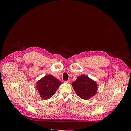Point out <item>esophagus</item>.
<instances>
[{"label":"esophagus","instance_id":"1","mask_svg":"<svg viewBox=\"0 0 131 131\" xmlns=\"http://www.w3.org/2000/svg\"><path fill=\"white\" fill-rule=\"evenodd\" d=\"M70 82V80H67V81H64V82L66 83H69Z\"/></svg>","mask_w":131,"mask_h":131}]
</instances>
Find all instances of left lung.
Returning a JSON list of instances; mask_svg holds the SVG:
<instances>
[{
	"mask_svg": "<svg viewBox=\"0 0 131 131\" xmlns=\"http://www.w3.org/2000/svg\"><path fill=\"white\" fill-rule=\"evenodd\" d=\"M71 85L77 95L84 100L94 96L97 90V83L86 75L78 76Z\"/></svg>",
	"mask_w": 131,
	"mask_h": 131,
	"instance_id": "obj_1",
	"label": "left lung"
}]
</instances>
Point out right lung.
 <instances>
[{"mask_svg": "<svg viewBox=\"0 0 131 131\" xmlns=\"http://www.w3.org/2000/svg\"><path fill=\"white\" fill-rule=\"evenodd\" d=\"M61 84L62 82L58 79L49 74L37 82L36 90L38 91L41 98L47 100L54 95Z\"/></svg>", "mask_w": 131, "mask_h": 131, "instance_id": "right-lung-1", "label": "right lung"}]
</instances>
